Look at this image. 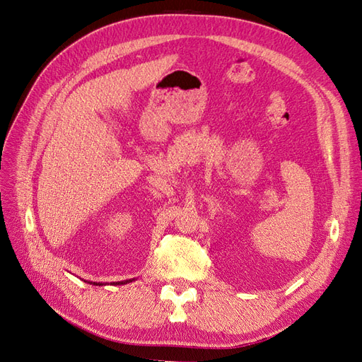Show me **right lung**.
<instances>
[{
	"mask_svg": "<svg viewBox=\"0 0 362 362\" xmlns=\"http://www.w3.org/2000/svg\"><path fill=\"white\" fill-rule=\"evenodd\" d=\"M134 279H125V281H120V282H112L113 286H120V284H128V282H133ZM89 284H93V286H103V282H92L89 281Z\"/></svg>",
	"mask_w": 362,
	"mask_h": 362,
	"instance_id": "right-lung-1",
	"label": "right lung"
}]
</instances>
